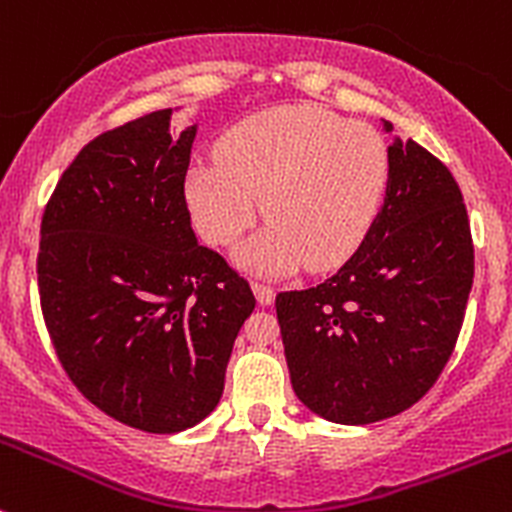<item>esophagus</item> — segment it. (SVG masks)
<instances>
[{"mask_svg": "<svg viewBox=\"0 0 512 512\" xmlns=\"http://www.w3.org/2000/svg\"><path fill=\"white\" fill-rule=\"evenodd\" d=\"M252 292H255L257 302L260 305H272L275 302V290L270 285H262V282H252Z\"/></svg>", "mask_w": 512, "mask_h": 512, "instance_id": "1", "label": "esophagus"}]
</instances>
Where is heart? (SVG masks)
I'll return each instance as SVG.
<instances>
[{
	"label": "heart",
	"mask_w": 512,
	"mask_h": 512,
	"mask_svg": "<svg viewBox=\"0 0 512 512\" xmlns=\"http://www.w3.org/2000/svg\"><path fill=\"white\" fill-rule=\"evenodd\" d=\"M385 187L388 147L370 124L317 104H285L235 124L217 145V162L187 172L185 200L195 230L215 247L240 240L265 207L270 225L237 260L285 275L345 265L365 242Z\"/></svg>",
	"instance_id": "b5f03b06"
}]
</instances>
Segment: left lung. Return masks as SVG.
<instances>
[{"instance_id":"left-lung-1","label":"left lung","mask_w":512,"mask_h":512,"mask_svg":"<svg viewBox=\"0 0 512 512\" xmlns=\"http://www.w3.org/2000/svg\"><path fill=\"white\" fill-rule=\"evenodd\" d=\"M473 270L458 182L418 142L395 137L385 202L360 250L317 287L275 300L300 403L342 425L418 403L453 355Z\"/></svg>"}]
</instances>
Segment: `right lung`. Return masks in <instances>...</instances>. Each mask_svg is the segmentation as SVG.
Segmentation results:
<instances>
[{
    "mask_svg": "<svg viewBox=\"0 0 512 512\" xmlns=\"http://www.w3.org/2000/svg\"><path fill=\"white\" fill-rule=\"evenodd\" d=\"M172 109L82 147L42 217L37 280L59 362L102 413L145 433H180L217 408L247 280L197 245L185 200L197 124Z\"/></svg>",
    "mask_w": 512,
    "mask_h": 512,
    "instance_id": "1",
    "label": "right lung"
}]
</instances>
